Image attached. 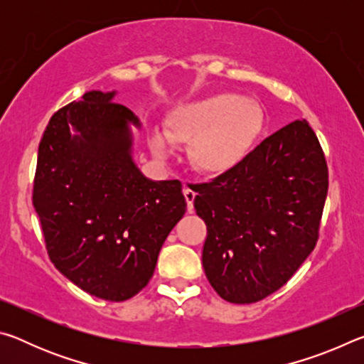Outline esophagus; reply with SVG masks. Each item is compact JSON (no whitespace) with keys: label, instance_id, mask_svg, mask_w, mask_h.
I'll return each mask as SVG.
<instances>
[{"label":"esophagus","instance_id":"1","mask_svg":"<svg viewBox=\"0 0 364 364\" xmlns=\"http://www.w3.org/2000/svg\"><path fill=\"white\" fill-rule=\"evenodd\" d=\"M183 194H184V199H186V204H188V210L193 212L194 208V199H196V193L191 188H184L183 189Z\"/></svg>","mask_w":364,"mask_h":364}]
</instances>
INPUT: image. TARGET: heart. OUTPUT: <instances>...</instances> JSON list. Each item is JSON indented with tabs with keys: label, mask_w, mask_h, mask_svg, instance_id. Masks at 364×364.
<instances>
[{
	"label": "heart",
	"mask_w": 364,
	"mask_h": 364,
	"mask_svg": "<svg viewBox=\"0 0 364 364\" xmlns=\"http://www.w3.org/2000/svg\"><path fill=\"white\" fill-rule=\"evenodd\" d=\"M263 125L255 101L234 93H215L183 104L165 120V132L152 130L154 156L167 160L175 144H191L194 167L205 175H225L247 157Z\"/></svg>",
	"instance_id": "heart-1"
}]
</instances>
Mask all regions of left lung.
I'll use <instances>...</instances> for the list:
<instances>
[{"instance_id": "8db88e82", "label": "left lung", "mask_w": 364, "mask_h": 364, "mask_svg": "<svg viewBox=\"0 0 364 364\" xmlns=\"http://www.w3.org/2000/svg\"><path fill=\"white\" fill-rule=\"evenodd\" d=\"M193 191L207 225L208 282L226 301L254 304L284 286L315 249L328 167L315 132L295 120Z\"/></svg>"}]
</instances>
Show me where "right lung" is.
<instances>
[{"mask_svg": "<svg viewBox=\"0 0 364 364\" xmlns=\"http://www.w3.org/2000/svg\"><path fill=\"white\" fill-rule=\"evenodd\" d=\"M115 95L88 91L51 117L38 146L33 207L54 267L85 292L123 301L152 278L186 199L178 180L141 173L133 159L141 122Z\"/></svg>", "mask_w": 364, "mask_h": 364, "instance_id": "1", "label": "right lung"}]
</instances>
